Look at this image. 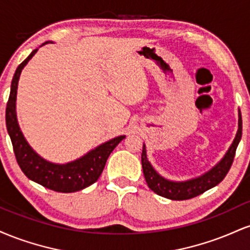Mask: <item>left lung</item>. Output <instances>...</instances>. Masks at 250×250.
Returning <instances> with one entry per match:
<instances>
[{
	"instance_id": "left-lung-1",
	"label": "left lung",
	"mask_w": 250,
	"mask_h": 250,
	"mask_svg": "<svg viewBox=\"0 0 250 250\" xmlns=\"http://www.w3.org/2000/svg\"><path fill=\"white\" fill-rule=\"evenodd\" d=\"M241 136H242V117H241V111L239 110V130H237L236 137L234 139V142L231 143L230 148L227 151L225 157L221 160L219 165L215 166L208 173L197 177V179L186 181V182H171V181H168L160 176L149 163L147 153H146V147L143 145L141 161L143 174H145V179L148 187L160 196L176 201L193 199L197 195L203 194L208 189L219 185L221 181L225 179L226 175L228 174L229 169L233 165L235 153H236V148L239 146Z\"/></svg>"
}]
</instances>
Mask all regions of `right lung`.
I'll list each match as a JSON object with an SVG mask.
<instances>
[{"label":"right lung","instance_id":"add662e5","mask_svg":"<svg viewBox=\"0 0 250 250\" xmlns=\"http://www.w3.org/2000/svg\"><path fill=\"white\" fill-rule=\"evenodd\" d=\"M36 51L37 49L31 51L30 55L17 67L11 81L10 95L5 108V125L13 143L14 154L21 170L28 179L34 182L59 193H74V191L82 190L99 180L109 155L125 139V136L115 137L110 141L103 143L94 150L89 151L81 159L67 165H54L40 157L30 148L20 130L15 110L17 83L20 75L24 65L35 55Z\"/></svg>","mask_w":250,"mask_h":250}]
</instances>
